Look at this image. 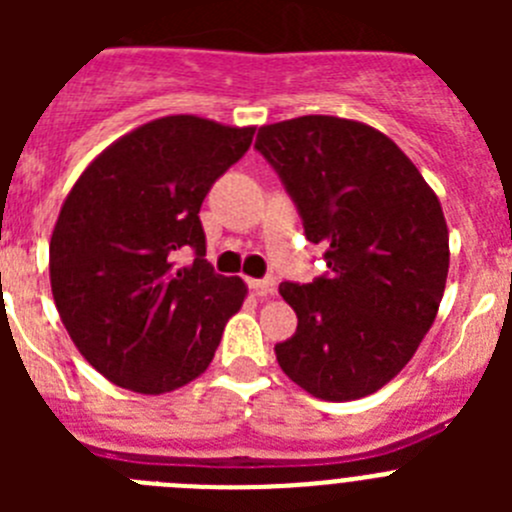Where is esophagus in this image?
<instances>
[{
    "label": "esophagus",
    "mask_w": 512,
    "mask_h": 512,
    "mask_svg": "<svg viewBox=\"0 0 512 512\" xmlns=\"http://www.w3.org/2000/svg\"><path fill=\"white\" fill-rule=\"evenodd\" d=\"M248 287L256 292L259 297H269L274 292V277H264V279H248Z\"/></svg>",
    "instance_id": "obj_1"
}]
</instances>
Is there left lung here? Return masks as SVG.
<instances>
[{
	"instance_id": "1",
	"label": "left lung",
	"mask_w": 512,
	"mask_h": 512,
	"mask_svg": "<svg viewBox=\"0 0 512 512\" xmlns=\"http://www.w3.org/2000/svg\"><path fill=\"white\" fill-rule=\"evenodd\" d=\"M256 151L277 171L305 238L325 248L312 282H282L295 336L274 346L292 382L320 400L372 395L413 359L436 320L449 230L441 202L387 135L305 115L264 125Z\"/></svg>"
}]
</instances>
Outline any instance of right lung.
<instances>
[{"mask_svg":"<svg viewBox=\"0 0 512 512\" xmlns=\"http://www.w3.org/2000/svg\"><path fill=\"white\" fill-rule=\"evenodd\" d=\"M251 140L253 128L161 117L99 153L63 202L53 300L81 356L117 387H184L210 366L241 310L246 284L205 259L200 207Z\"/></svg>","mask_w":512,"mask_h":512,"instance_id":"obj_1","label":"right lung"}]
</instances>
